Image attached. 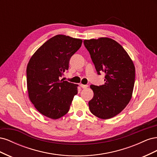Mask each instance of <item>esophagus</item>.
Returning a JSON list of instances; mask_svg holds the SVG:
<instances>
[{
  "label": "esophagus",
  "mask_w": 157,
  "mask_h": 157,
  "mask_svg": "<svg viewBox=\"0 0 157 157\" xmlns=\"http://www.w3.org/2000/svg\"><path fill=\"white\" fill-rule=\"evenodd\" d=\"M80 87L82 88H86L88 86L87 84H80Z\"/></svg>",
  "instance_id": "34e87169"
}]
</instances>
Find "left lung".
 Here are the masks:
<instances>
[{"label": "left lung", "instance_id": "left-lung-1", "mask_svg": "<svg viewBox=\"0 0 157 157\" xmlns=\"http://www.w3.org/2000/svg\"><path fill=\"white\" fill-rule=\"evenodd\" d=\"M98 75L105 72V84L90 85L93 98L88 102L94 115L109 119L119 114L130 102L135 82V66L123 47L110 38L84 40Z\"/></svg>", "mask_w": 157, "mask_h": 157}]
</instances>
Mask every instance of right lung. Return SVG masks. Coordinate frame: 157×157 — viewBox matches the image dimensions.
Here are the masks:
<instances>
[{"instance_id":"obj_1","label":"right lung","mask_w":157,"mask_h":157,"mask_svg":"<svg viewBox=\"0 0 157 157\" xmlns=\"http://www.w3.org/2000/svg\"><path fill=\"white\" fill-rule=\"evenodd\" d=\"M82 40L63 35H56L38 49L27 66L29 98L36 110L52 119L67 114L78 85L59 80L69 69V60Z\"/></svg>"}]
</instances>
